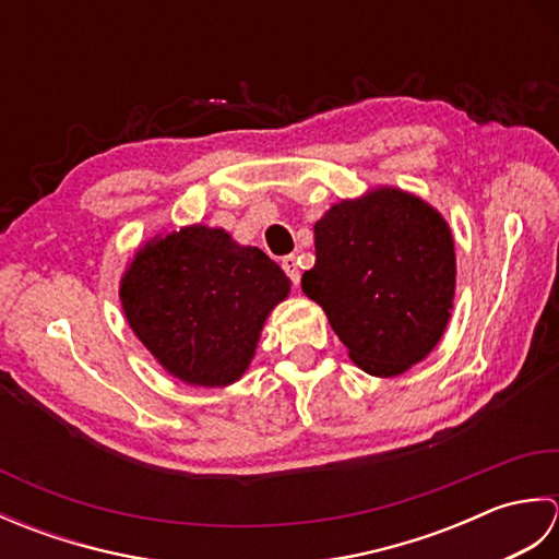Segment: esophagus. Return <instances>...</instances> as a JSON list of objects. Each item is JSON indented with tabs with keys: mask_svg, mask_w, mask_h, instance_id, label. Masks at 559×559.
<instances>
[{
	"mask_svg": "<svg viewBox=\"0 0 559 559\" xmlns=\"http://www.w3.org/2000/svg\"><path fill=\"white\" fill-rule=\"evenodd\" d=\"M300 261H298V257L295 254H288V257H283L281 259V266H283V271L288 273V278L293 281V286H298L300 283Z\"/></svg>",
	"mask_w": 559,
	"mask_h": 559,
	"instance_id": "esophagus-1",
	"label": "esophagus"
}]
</instances>
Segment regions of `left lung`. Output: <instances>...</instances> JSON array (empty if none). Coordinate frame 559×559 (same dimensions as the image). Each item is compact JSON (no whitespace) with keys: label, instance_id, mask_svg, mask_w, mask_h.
I'll return each mask as SVG.
<instances>
[{"label":"left lung","instance_id":"obj_1","mask_svg":"<svg viewBox=\"0 0 559 559\" xmlns=\"http://www.w3.org/2000/svg\"><path fill=\"white\" fill-rule=\"evenodd\" d=\"M302 293L322 305L350 360L374 377L420 362L442 338L456 286L447 221L401 189L341 201L314 225Z\"/></svg>","mask_w":559,"mask_h":559}]
</instances>
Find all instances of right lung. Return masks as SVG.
<instances>
[{"label":"right lung","instance_id":"obj_1","mask_svg":"<svg viewBox=\"0 0 559 559\" xmlns=\"http://www.w3.org/2000/svg\"><path fill=\"white\" fill-rule=\"evenodd\" d=\"M290 281L257 247L189 225L146 242L120 298L129 326L165 370L197 386H225L252 362L264 319Z\"/></svg>","mask_w":559,"mask_h":559}]
</instances>
